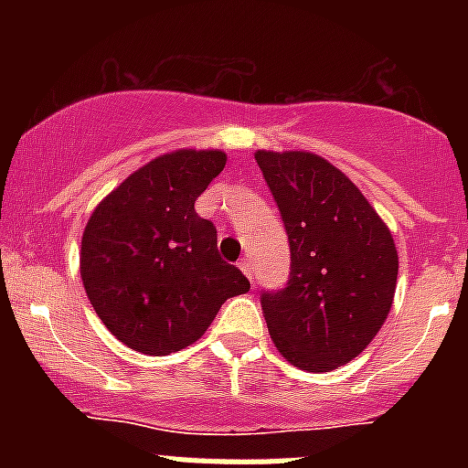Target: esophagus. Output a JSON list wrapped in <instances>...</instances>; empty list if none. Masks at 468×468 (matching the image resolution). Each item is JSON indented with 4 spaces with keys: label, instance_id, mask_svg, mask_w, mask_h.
I'll return each instance as SVG.
<instances>
[{
    "label": "esophagus",
    "instance_id": "esophagus-1",
    "mask_svg": "<svg viewBox=\"0 0 468 468\" xmlns=\"http://www.w3.org/2000/svg\"><path fill=\"white\" fill-rule=\"evenodd\" d=\"M239 270H241L243 274L248 276V279H253V262H250V260H248V258L239 260Z\"/></svg>",
    "mask_w": 468,
    "mask_h": 468
}]
</instances>
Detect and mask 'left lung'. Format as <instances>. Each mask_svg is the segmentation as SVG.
<instances>
[{
  "label": "left lung",
  "mask_w": 468,
  "mask_h": 468,
  "mask_svg": "<svg viewBox=\"0 0 468 468\" xmlns=\"http://www.w3.org/2000/svg\"><path fill=\"white\" fill-rule=\"evenodd\" d=\"M255 161L291 246L288 283L260 297L264 321L285 361L328 373L356 358L387 321L396 243L361 189L318 154L260 150Z\"/></svg>",
  "instance_id": "1"
}]
</instances>
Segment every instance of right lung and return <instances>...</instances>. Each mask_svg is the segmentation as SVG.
Here are the masks:
<instances>
[{
  "label": "right lung",
  "mask_w": 468,
  "mask_h": 468,
  "mask_svg": "<svg viewBox=\"0 0 468 468\" xmlns=\"http://www.w3.org/2000/svg\"><path fill=\"white\" fill-rule=\"evenodd\" d=\"M225 152L177 150L144 164L102 198L81 237L86 295L117 340L166 356L197 342L225 300L248 292L218 253V229L194 210Z\"/></svg>",
  "instance_id": "add662e5"
}]
</instances>
